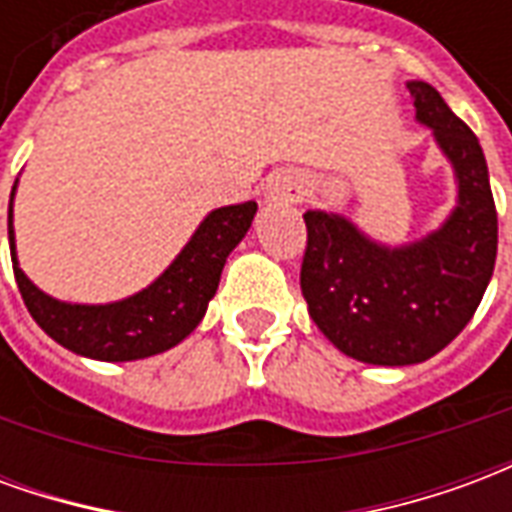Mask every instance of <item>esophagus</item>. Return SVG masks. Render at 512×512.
<instances>
[{
  "mask_svg": "<svg viewBox=\"0 0 512 512\" xmlns=\"http://www.w3.org/2000/svg\"><path fill=\"white\" fill-rule=\"evenodd\" d=\"M301 197H304V178L296 175V172H282L277 178L268 180V202H299Z\"/></svg>",
  "mask_w": 512,
  "mask_h": 512,
  "instance_id": "1",
  "label": "esophagus"
}]
</instances>
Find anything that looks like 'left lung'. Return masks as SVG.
I'll return each instance as SVG.
<instances>
[{
    "label": "left lung",
    "instance_id": "obj_1",
    "mask_svg": "<svg viewBox=\"0 0 512 512\" xmlns=\"http://www.w3.org/2000/svg\"><path fill=\"white\" fill-rule=\"evenodd\" d=\"M417 120L455 169L458 202L414 244L373 241L351 219L307 211L301 293L334 348L367 365L425 362L463 332L496 260V205L483 147L436 87L408 82Z\"/></svg>",
    "mask_w": 512,
    "mask_h": 512
}]
</instances>
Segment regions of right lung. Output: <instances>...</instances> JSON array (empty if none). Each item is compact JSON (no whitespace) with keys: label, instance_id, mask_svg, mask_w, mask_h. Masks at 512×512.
Masks as SVG:
<instances>
[{"label":"right lung","instance_id":"1","mask_svg":"<svg viewBox=\"0 0 512 512\" xmlns=\"http://www.w3.org/2000/svg\"><path fill=\"white\" fill-rule=\"evenodd\" d=\"M13 197L16 186L7 208V238L13 274L29 315L62 348L101 362H134L164 354L186 340L200 326L208 301L219 288L227 255L241 244L257 213L252 200L216 208L202 219L167 271L145 290L112 304H71L51 299L18 268Z\"/></svg>","mask_w":512,"mask_h":512}]
</instances>
